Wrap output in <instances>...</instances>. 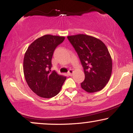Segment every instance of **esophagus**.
<instances>
[{"label":"esophagus","instance_id":"34e87169","mask_svg":"<svg viewBox=\"0 0 133 133\" xmlns=\"http://www.w3.org/2000/svg\"><path fill=\"white\" fill-rule=\"evenodd\" d=\"M73 73H74V71H73L72 69H70L69 71H68V74L69 76H72V75Z\"/></svg>","mask_w":133,"mask_h":133}]
</instances>
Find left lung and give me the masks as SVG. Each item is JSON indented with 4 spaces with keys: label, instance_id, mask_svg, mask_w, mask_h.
Here are the masks:
<instances>
[{
    "label": "left lung",
    "instance_id": "obj_1",
    "mask_svg": "<svg viewBox=\"0 0 133 133\" xmlns=\"http://www.w3.org/2000/svg\"><path fill=\"white\" fill-rule=\"evenodd\" d=\"M80 59L85 79L81 84L88 92H95L104 88L112 73V59L103 42L86 34L68 36Z\"/></svg>",
    "mask_w": 133,
    "mask_h": 133
}]
</instances>
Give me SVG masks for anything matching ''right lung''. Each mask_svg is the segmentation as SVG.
<instances>
[{
    "instance_id": "right-lung-1",
    "label": "right lung",
    "mask_w": 133,
    "mask_h": 133,
    "mask_svg": "<svg viewBox=\"0 0 133 133\" xmlns=\"http://www.w3.org/2000/svg\"><path fill=\"white\" fill-rule=\"evenodd\" d=\"M64 39L63 36L45 35L34 41L25 53L23 69L25 81L30 89L41 97L57 95L66 79L51 70L55 49Z\"/></svg>"
}]
</instances>
